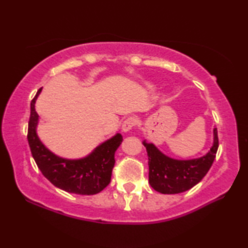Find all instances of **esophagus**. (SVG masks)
<instances>
[{"label": "esophagus", "mask_w": 248, "mask_h": 248, "mask_svg": "<svg viewBox=\"0 0 248 248\" xmlns=\"http://www.w3.org/2000/svg\"><path fill=\"white\" fill-rule=\"evenodd\" d=\"M136 124H137V120L132 118V117H130V118L125 119L123 123V124H121V130H123L124 132H128L133 127H136Z\"/></svg>", "instance_id": "1"}]
</instances>
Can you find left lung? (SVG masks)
Here are the masks:
<instances>
[{
  "mask_svg": "<svg viewBox=\"0 0 248 248\" xmlns=\"http://www.w3.org/2000/svg\"><path fill=\"white\" fill-rule=\"evenodd\" d=\"M149 156V183L161 194L173 195L190 189L202 179L216 158L219 139L213 129V145L202 157L174 159L163 154L153 143L143 141Z\"/></svg>",
  "mask_w": 248,
  "mask_h": 248,
  "instance_id": "8db88e82",
  "label": "left lung"
}]
</instances>
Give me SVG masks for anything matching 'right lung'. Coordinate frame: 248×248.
<instances>
[{
    "instance_id": "add662e5",
    "label": "right lung",
    "mask_w": 248,
    "mask_h": 248,
    "mask_svg": "<svg viewBox=\"0 0 248 248\" xmlns=\"http://www.w3.org/2000/svg\"><path fill=\"white\" fill-rule=\"evenodd\" d=\"M40 92L41 89L31 103L27 134L29 148L37 166L50 183L62 190L87 196L98 194L110 183L115 152L123 142V137L117 133L83 158L68 159L58 156L46 148L37 136L39 116L35 103Z\"/></svg>"
}]
</instances>
